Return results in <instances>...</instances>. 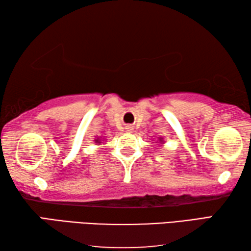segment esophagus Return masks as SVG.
<instances>
[{"label":"esophagus","mask_w":251,"mask_h":251,"mask_svg":"<svg viewBox=\"0 0 251 251\" xmlns=\"http://www.w3.org/2000/svg\"><path fill=\"white\" fill-rule=\"evenodd\" d=\"M127 129H129V130H127V131H130V127H127Z\"/></svg>","instance_id":"34e87169"}]
</instances>
